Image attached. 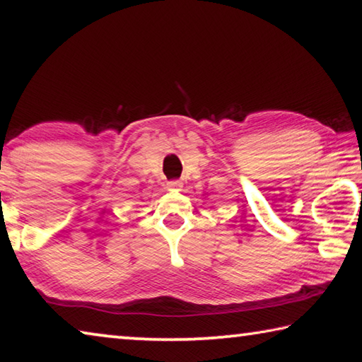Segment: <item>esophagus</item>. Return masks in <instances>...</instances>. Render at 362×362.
Instances as JSON below:
<instances>
[{
    "mask_svg": "<svg viewBox=\"0 0 362 362\" xmlns=\"http://www.w3.org/2000/svg\"><path fill=\"white\" fill-rule=\"evenodd\" d=\"M182 182L181 181H170L167 182V189L168 190H181Z\"/></svg>",
    "mask_w": 362,
    "mask_h": 362,
    "instance_id": "1",
    "label": "esophagus"
}]
</instances>
